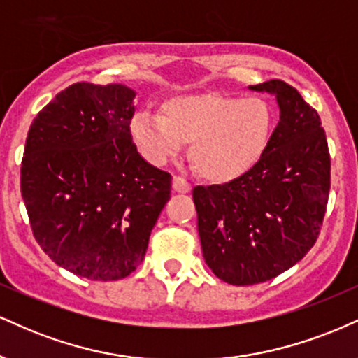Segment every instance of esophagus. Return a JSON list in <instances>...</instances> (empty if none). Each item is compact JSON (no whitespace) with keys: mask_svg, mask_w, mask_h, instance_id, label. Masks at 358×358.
I'll return each mask as SVG.
<instances>
[{"mask_svg":"<svg viewBox=\"0 0 358 358\" xmlns=\"http://www.w3.org/2000/svg\"><path fill=\"white\" fill-rule=\"evenodd\" d=\"M172 189H174L176 192H182V194H186V192L191 191V184H189L184 178H180V176H176V178L172 179Z\"/></svg>","mask_w":358,"mask_h":358,"instance_id":"obj_1","label":"esophagus"}]
</instances>
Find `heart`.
Wrapping results in <instances>:
<instances>
[{"label": "heart", "instance_id": "1", "mask_svg": "<svg viewBox=\"0 0 358 358\" xmlns=\"http://www.w3.org/2000/svg\"><path fill=\"white\" fill-rule=\"evenodd\" d=\"M273 124L271 105L259 96L204 92L172 96L161 105V115L137 113L130 122V136L152 164H164L191 144L189 159L197 174L228 182L262 159Z\"/></svg>", "mask_w": 358, "mask_h": 358}]
</instances>
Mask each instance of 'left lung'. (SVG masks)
<instances>
[{"mask_svg": "<svg viewBox=\"0 0 358 358\" xmlns=\"http://www.w3.org/2000/svg\"><path fill=\"white\" fill-rule=\"evenodd\" d=\"M250 88L270 92L280 107L266 150L239 178L192 189L206 263L236 287L276 278L312 250L330 192V152L318 112L283 80Z\"/></svg>", "mask_w": 358, "mask_h": 358, "instance_id": "obj_1", "label": "left lung"}]
</instances>
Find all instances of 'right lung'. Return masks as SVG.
I'll use <instances>...</instances> for the list:
<instances>
[{
  "label": "right lung",
  "mask_w": 358,
  "mask_h": 358,
  "mask_svg": "<svg viewBox=\"0 0 358 358\" xmlns=\"http://www.w3.org/2000/svg\"><path fill=\"white\" fill-rule=\"evenodd\" d=\"M136 92L78 82L38 112L21 161L33 236L58 266L115 281L144 259L171 197L172 176L150 166L130 136Z\"/></svg>",
  "instance_id": "1"
}]
</instances>
